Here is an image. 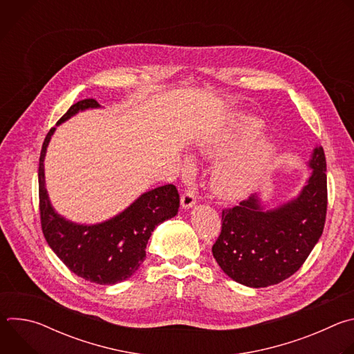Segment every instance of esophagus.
Instances as JSON below:
<instances>
[{
  "mask_svg": "<svg viewBox=\"0 0 354 354\" xmlns=\"http://www.w3.org/2000/svg\"><path fill=\"white\" fill-rule=\"evenodd\" d=\"M180 205L183 209H192L196 205V189L187 187L180 197Z\"/></svg>",
  "mask_w": 354,
  "mask_h": 354,
  "instance_id": "1",
  "label": "esophagus"
}]
</instances>
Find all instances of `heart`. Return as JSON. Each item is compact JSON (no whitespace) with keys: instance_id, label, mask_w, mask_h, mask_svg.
<instances>
[{"instance_id":"1","label":"heart","mask_w":354,"mask_h":354,"mask_svg":"<svg viewBox=\"0 0 354 354\" xmlns=\"http://www.w3.org/2000/svg\"><path fill=\"white\" fill-rule=\"evenodd\" d=\"M259 133L261 129L258 122H243L232 134L223 138V141L213 148H207L206 153H217L223 156L231 154L241 147L254 141ZM273 154L274 147L268 141H261L220 164L213 176L216 193L228 200L248 194L257 185L263 168L269 164ZM186 167H190L189 161H186Z\"/></svg>"}]
</instances>
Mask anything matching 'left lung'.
<instances>
[{"instance_id": "8db88e82", "label": "left lung", "mask_w": 354, "mask_h": 354, "mask_svg": "<svg viewBox=\"0 0 354 354\" xmlns=\"http://www.w3.org/2000/svg\"><path fill=\"white\" fill-rule=\"evenodd\" d=\"M311 176L297 197L265 209L258 193L223 210L213 257L223 272L246 287H268L292 276L319 241L328 207L326 160L315 147Z\"/></svg>"}]
</instances>
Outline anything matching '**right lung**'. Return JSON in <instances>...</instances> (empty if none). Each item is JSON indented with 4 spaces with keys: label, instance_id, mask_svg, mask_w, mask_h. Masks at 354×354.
I'll use <instances>...</instances> for the list:
<instances>
[{
    "label": "right lung",
    "instance_id": "obj_1",
    "mask_svg": "<svg viewBox=\"0 0 354 354\" xmlns=\"http://www.w3.org/2000/svg\"><path fill=\"white\" fill-rule=\"evenodd\" d=\"M100 108L95 99L74 104L57 126L86 109ZM56 127L47 133L39 160V207L43 235L59 259L77 276L96 284H116L133 276L145 259L148 239L157 225L178 214L179 193L164 185L142 193L133 203L99 224H77L50 203L44 182V157Z\"/></svg>",
    "mask_w": 354,
    "mask_h": 354
}]
</instances>
